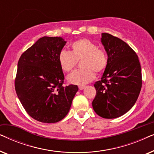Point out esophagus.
I'll return each instance as SVG.
<instances>
[{
    "mask_svg": "<svg viewBox=\"0 0 154 154\" xmlns=\"http://www.w3.org/2000/svg\"><path fill=\"white\" fill-rule=\"evenodd\" d=\"M79 88V90H83L84 89V88H85V85H80Z\"/></svg>",
    "mask_w": 154,
    "mask_h": 154,
    "instance_id": "34e87169",
    "label": "esophagus"
}]
</instances>
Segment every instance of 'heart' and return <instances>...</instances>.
Listing matches in <instances>:
<instances>
[{"label": "heart", "instance_id": "1", "mask_svg": "<svg viewBox=\"0 0 154 154\" xmlns=\"http://www.w3.org/2000/svg\"><path fill=\"white\" fill-rule=\"evenodd\" d=\"M71 52L62 50L58 57L61 69L65 72H70L81 60L83 69L76 70L67 76L69 83L83 85L95 78V72L100 73L106 69L108 56L104 50L97 47L94 42L88 38H82L73 42Z\"/></svg>", "mask_w": 154, "mask_h": 154}]
</instances>
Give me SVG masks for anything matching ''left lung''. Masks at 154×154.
Returning a JSON list of instances; mask_svg holds the SVG:
<instances>
[{
    "mask_svg": "<svg viewBox=\"0 0 154 154\" xmlns=\"http://www.w3.org/2000/svg\"><path fill=\"white\" fill-rule=\"evenodd\" d=\"M101 42L108 64L101 81L94 83L97 94L94 111L104 119L120 117L132 109L142 88V69L135 52L125 42L109 33H102Z\"/></svg>",
    "mask_w": 154,
    "mask_h": 154,
    "instance_id": "left-lung-1",
    "label": "left lung"
}]
</instances>
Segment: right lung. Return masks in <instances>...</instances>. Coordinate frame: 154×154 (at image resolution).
Masks as SVG:
<instances>
[{
  "label": "right lung",
  "mask_w": 154,
  "mask_h": 154,
  "mask_svg": "<svg viewBox=\"0 0 154 154\" xmlns=\"http://www.w3.org/2000/svg\"><path fill=\"white\" fill-rule=\"evenodd\" d=\"M66 43L62 37H42L19 60L17 94L28 114L42 123L64 119L79 90L77 85H63L64 75L58 57Z\"/></svg>",
  "instance_id": "obj_1"
}]
</instances>
